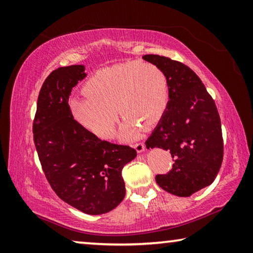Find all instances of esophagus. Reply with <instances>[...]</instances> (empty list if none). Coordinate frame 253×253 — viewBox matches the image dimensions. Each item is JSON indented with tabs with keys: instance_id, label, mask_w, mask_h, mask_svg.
<instances>
[{
	"instance_id": "esophagus-1",
	"label": "esophagus",
	"mask_w": 253,
	"mask_h": 253,
	"mask_svg": "<svg viewBox=\"0 0 253 253\" xmlns=\"http://www.w3.org/2000/svg\"><path fill=\"white\" fill-rule=\"evenodd\" d=\"M134 147L136 148V151L138 152V153H142L144 149H145V144L143 143V142H140V143H136L135 145H134Z\"/></svg>"
}]
</instances>
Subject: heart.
Returning <instances> with one entry per match:
<instances>
[{
    "mask_svg": "<svg viewBox=\"0 0 253 253\" xmlns=\"http://www.w3.org/2000/svg\"><path fill=\"white\" fill-rule=\"evenodd\" d=\"M87 97L71 100L77 122L100 138L115 134L117 109L125 118L122 134L136 136L140 127L151 129L164 116L169 100L168 76L151 62L129 61L96 71L85 81Z\"/></svg>",
    "mask_w": 253,
    "mask_h": 253,
    "instance_id": "1",
    "label": "heart"
}]
</instances>
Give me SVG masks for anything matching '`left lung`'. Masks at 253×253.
I'll return each instance as SVG.
<instances>
[{"label": "left lung", "instance_id": "left-lung-1", "mask_svg": "<svg viewBox=\"0 0 253 253\" xmlns=\"http://www.w3.org/2000/svg\"><path fill=\"white\" fill-rule=\"evenodd\" d=\"M165 72L169 100L164 116L145 142L147 148L169 151L173 168L157 174L156 183L177 196H190L212 184L223 161L221 119L214 99L199 76L184 63L145 54Z\"/></svg>", "mask_w": 253, "mask_h": 253}]
</instances>
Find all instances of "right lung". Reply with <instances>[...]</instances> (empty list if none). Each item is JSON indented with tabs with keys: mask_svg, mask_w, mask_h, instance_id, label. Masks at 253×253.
Listing matches in <instances>:
<instances>
[{
	"mask_svg": "<svg viewBox=\"0 0 253 253\" xmlns=\"http://www.w3.org/2000/svg\"><path fill=\"white\" fill-rule=\"evenodd\" d=\"M84 71L81 65L60 67L46 77L38 97L33 140L55 194L79 211L97 215L125 198L122 170L137 152L101 140L72 116L68 100L85 77Z\"/></svg>",
	"mask_w": 253,
	"mask_h": 253,
	"instance_id": "right-lung-1",
	"label": "right lung"
}]
</instances>
